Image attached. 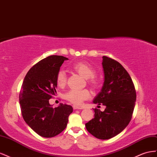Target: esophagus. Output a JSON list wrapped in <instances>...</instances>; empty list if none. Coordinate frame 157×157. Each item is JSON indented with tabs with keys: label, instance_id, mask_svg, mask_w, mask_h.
<instances>
[{
	"label": "esophagus",
	"instance_id": "obj_1",
	"mask_svg": "<svg viewBox=\"0 0 157 157\" xmlns=\"http://www.w3.org/2000/svg\"><path fill=\"white\" fill-rule=\"evenodd\" d=\"M73 109L74 110L76 109H83L82 106H77V105H73Z\"/></svg>",
	"mask_w": 157,
	"mask_h": 157
}]
</instances>
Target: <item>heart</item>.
I'll use <instances>...</instances> for the list:
<instances>
[{
    "label": "heart",
    "instance_id": "b5f03b06",
    "mask_svg": "<svg viewBox=\"0 0 157 157\" xmlns=\"http://www.w3.org/2000/svg\"><path fill=\"white\" fill-rule=\"evenodd\" d=\"M72 68L82 75L83 78L88 79L89 83H90L93 86H97L98 81L94 77L95 75V70L86 62H79L72 65ZM67 77L66 74L64 70H60L56 74V81L59 86H64L66 83ZM90 92L87 89H70L65 94V98L70 102L75 105H81L82 102L90 97Z\"/></svg>",
    "mask_w": 157,
    "mask_h": 157
}]
</instances>
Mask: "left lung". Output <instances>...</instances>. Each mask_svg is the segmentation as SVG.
Returning a JSON list of instances; mask_svg holds the SVG:
<instances>
[{
	"label": "left lung",
	"instance_id": "left-lung-1",
	"mask_svg": "<svg viewBox=\"0 0 157 157\" xmlns=\"http://www.w3.org/2000/svg\"><path fill=\"white\" fill-rule=\"evenodd\" d=\"M104 83L93 102L106 106L103 112L93 109L95 118L86 124L87 130L100 140L118 135L130 122L136 101L132 78L118 62L102 56Z\"/></svg>",
	"mask_w": 157,
	"mask_h": 157
}]
</instances>
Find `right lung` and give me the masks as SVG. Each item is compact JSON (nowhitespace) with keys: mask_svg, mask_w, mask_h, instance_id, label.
Segmentation results:
<instances>
[{"mask_svg":"<svg viewBox=\"0 0 157 157\" xmlns=\"http://www.w3.org/2000/svg\"><path fill=\"white\" fill-rule=\"evenodd\" d=\"M68 58L52 55L39 61L27 73L19 95L21 114L25 123L43 137L59 135L66 128L72 106L53 108L49 99L56 93V74Z\"/></svg>","mask_w":157,"mask_h":157,"instance_id":"right-lung-1","label":"right lung"}]
</instances>
